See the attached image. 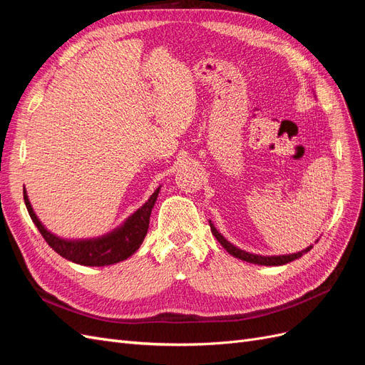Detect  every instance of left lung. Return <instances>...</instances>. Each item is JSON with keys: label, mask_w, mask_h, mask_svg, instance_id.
<instances>
[{"label": "left lung", "mask_w": 365, "mask_h": 365, "mask_svg": "<svg viewBox=\"0 0 365 365\" xmlns=\"http://www.w3.org/2000/svg\"><path fill=\"white\" fill-rule=\"evenodd\" d=\"M210 228H212V233L217 239L219 244L222 245L231 254V256H235V257H237L240 260L250 262V263H256V264H267V267H279V264H286V263H289V262H292V260H295L298 257H302L303 254H306L307 251L312 250V245H309L306 250H303L300 252L286 254V256H257V254H251V252H247V251H242L240 248L231 245L230 242L213 227L212 222H210Z\"/></svg>", "instance_id": "obj_1"}]
</instances>
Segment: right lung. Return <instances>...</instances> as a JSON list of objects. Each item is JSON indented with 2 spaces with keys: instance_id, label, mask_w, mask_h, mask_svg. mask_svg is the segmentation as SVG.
Segmentation results:
<instances>
[{
  "instance_id": "1",
  "label": "right lung",
  "mask_w": 365,
  "mask_h": 365,
  "mask_svg": "<svg viewBox=\"0 0 365 365\" xmlns=\"http://www.w3.org/2000/svg\"><path fill=\"white\" fill-rule=\"evenodd\" d=\"M158 193L160 187L153 192V195L149 197V201L141 208H138L130 217H128L126 222L120 228L114 230L113 233H109L103 237L93 240H65L51 235L50 231L41 224V220L36 217L35 212H33L26 190L24 202L31 220L39 230V233L59 256L70 262L85 264V267H106V264L126 260L140 248L148 233L150 212L153 205H155Z\"/></svg>"
}]
</instances>
